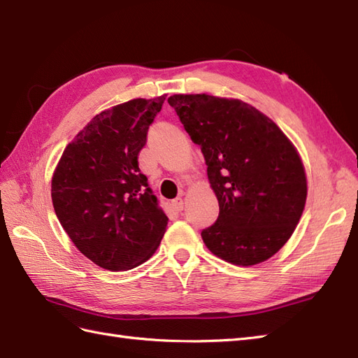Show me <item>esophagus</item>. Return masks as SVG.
I'll list each match as a JSON object with an SVG mask.
<instances>
[{
  "label": "esophagus",
  "instance_id": "34e87169",
  "mask_svg": "<svg viewBox=\"0 0 358 358\" xmlns=\"http://www.w3.org/2000/svg\"><path fill=\"white\" fill-rule=\"evenodd\" d=\"M172 206H173V208L177 210V212H181L182 207H185V201H182V198H177V199L172 201Z\"/></svg>",
  "mask_w": 358,
  "mask_h": 358
}]
</instances>
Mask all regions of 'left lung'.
<instances>
[{"label": "left lung", "instance_id": "1", "mask_svg": "<svg viewBox=\"0 0 358 358\" xmlns=\"http://www.w3.org/2000/svg\"><path fill=\"white\" fill-rule=\"evenodd\" d=\"M201 146L219 203L201 237L219 259L252 266L271 259L295 231L307 199L304 164L280 127L241 99L207 94L168 98Z\"/></svg>", "mask_w": 358, "mask_h": 358}]
</instances>
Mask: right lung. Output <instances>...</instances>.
Masks as SVG:
<instances>
[{"label": "right lung", "instance_id": "obj_1", "mask_svg": "<svg viewBox=\"0 0 358 358\" xmlns=\"http://www.w3.org/2000/svg\"><path fill=\"white\" fill-rule=\"evenodd\" d=\"M164 99L136 98L94 116L52 173V206L63 230L107 271L139 266L166 231L168 216L137 162Z\"/></svg>", "mask_w": 358, "mask_h": 358}]
</instances>
